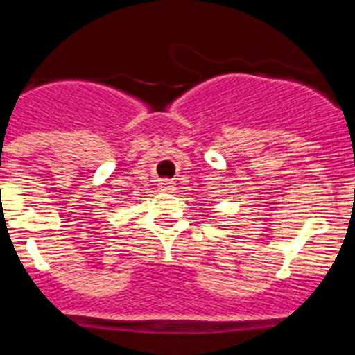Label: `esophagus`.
I'll use <instances>...</instances> for the list:
<instances>
[{
    "label": "esophagus",
    "mask_w": 355,
    "mask_h": 355,
    "mask_svg": "<svg viewBox=\"0 0 355 355\" xmlns=\"http://www.w3.org/2000/svg\"><path fill=\"white\" fill-rule=\"evenodd\" d=\"M158 187H159V190H162L163 193H172L175 190L174 181H171V180H162L158 183Z\"/></svg>",
    "instance_id": "obj_1"
}]
</instances>
